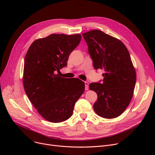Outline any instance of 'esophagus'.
<instances>
[{
    "mask_svg": "<svg viewBox=\"0 0 155 155\" xmlns=\"http://www.w3.org/2000/svg\"><path fill=\"white\" fill-rule=\"evenodd\" d=\"M88 85H89L88 82H85V90H86V91H88Z\"/></svg>",
    "mask_w": 155,
    "mask_h": 155,
    "instance_id": "esophagus-1",
    "label": "esophagus"
}]
</instances>
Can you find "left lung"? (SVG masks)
I'll return each mask as SVG.
<instances>
[{"mask_svg": "<svg viewBox=\"0 0 155 155\" xmlns=\"http://www.w3.org/2000/svg\"><path fill=\"white\" fill-rule=\"evenodd\" d=\"M95 70L103 69L102 82L91 83L97 94L94 109L107 119L119 116L131 102L136 85V71L126 46L120 40L99 30L82 34Z\"/></svg>", "mask_w": 155, "mask_h": 155, "instance_id": "obj_1", "label": "left lung"}]
</instances>
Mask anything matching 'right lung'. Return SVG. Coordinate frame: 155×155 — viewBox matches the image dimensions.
<instances>
[{"instance_id": "obj_1", "label": "right lung", "mask_w": 155, "mask_h": 155, "mask_svg": "<svg viewBox=\"0 0 155 155\" xmlns=\"http://www.w3.org/2000/svg\"><path fill=\"white\" fill-rule=\"evenodd\" d=\"M80 35L52 34L31 44L24 60L23 84L38 113L51 123L69 119L85 90L78 78L56 74L67 65L70 54L79 45Z\"/></svg>"}]
</instances>
